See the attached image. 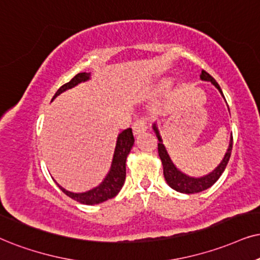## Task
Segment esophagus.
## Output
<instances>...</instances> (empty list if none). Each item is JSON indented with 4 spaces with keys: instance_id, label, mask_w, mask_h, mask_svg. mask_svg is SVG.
Returning <instances> with one entry per match:
<instances>
[{
    "instance_id": "34e87169",
    "label": "esophagus",
    "mask_w": 260,
    "mask_h": 260,
    "mask_svg": "<svg viewBox=\"0 0 260 260\" xmlns=\"http://www.w3.org/2000/svg\"><path fill=\"white\" fill-rule=\"evenodd\" d=\"M147 128V122H146V119L144 116H140L138 117L136 120V122L133 124V132L134 134H141L143 132H145Z\"/></svg>"
}]
</instances>
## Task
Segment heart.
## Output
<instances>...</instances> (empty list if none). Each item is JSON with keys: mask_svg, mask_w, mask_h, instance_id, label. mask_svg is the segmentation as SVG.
<instances>
[{"mask_svg": "<svg viewBox=\"0 0 260 260\" xmlns=\"http://www.w3.org/2000/svg\"><path fill=\"white\" fill-rule=\"evenodd\" d=\"M166 85H168V84H166Z\"/></svg>", "mask_w": 260, "mask_h": 260, "instance_id": "b5f03b06", "label": "heart"}]
</instances>
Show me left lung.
I'll return each instance as SVG.
<instances>
[{
  "instance_id": "left-lung-1",
  "label": "left lung",
  "mask_w": 260,
  "mask_h": 260,
  "mask_svg": "<svg viewBox=\"0 0 260 260\" xmlns=\"http://www.w3.org/2000/svg\"><path fill=\"white\" fill-rule=\"evenodd\" d=\"M200 79L204 81H211L212 85H215V87L221 92V94L223 96V92L219 87V85L217 84V81L213 79L211 75H210L208 72L202 71V74H200ZM224 98V96H223ZM153 131L156 132V136L158 138L159 143H158V154L159 158L162 160L163 164V174H164V179L168 185L172 187L173 189L177 190V192L181 193H186V194H193V193H199L202 190H205L211 187L213 183H215L217 180L219 179V176L222 175L223 172H224L226 164L229 162V158H231V153H232V149H233V136L231 137V143H229V147L226 150V152L224 154V158L222 159V162L219 163V166L216 168L213 172H211L208 175L202 176V177H190L186 174H183L182 172H180L179 169L174 166V163L170 159L168 152H167L166 146L163 145L162 143V138L159 136L158 129H157L156 123H153Z\"/></svg>"
}]
</instances>
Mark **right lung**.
Masks as SVG:
<instances>
[{
  "label": "right lung",
  "mask_w": 260,
  "mask_h": 260,
  "mask_svg": "<svg viewBox=\"0 0 260 260\" xmlns=\"http://www.w3.org/2000/svg\"><path fill=\"white\" fill-rule=\"evenodd\" d=\"M90 75L91 74L86 73V72L77 74L71 81L62 85V86L58 88L56 93H55L54 98L57 97L58 94L62 93L63 91L68 90V88H72L77 86L78 84L83 83V81L88 80V79H90ZM54 98H52V100H54ZM133 144L134 137L132 128H127V129L122 131V132L119 134L110 172L108 173L106 179L103 180V182H102L100 186L94 187V188L84 193H73L70 192V190H66L63 187H61L60 185L57 186L60 187V189L66 196H68L70 198L77 200V202L81 204H86V205H94V204L103 203L108 199L114 198V197L120 192V189L122 188L124 179H126V159L131 149H132Z\"/></svg>",
  "instance_id": "obj_1"
}]
</instances>
